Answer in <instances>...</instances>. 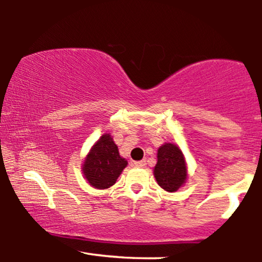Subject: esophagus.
Instances as JSON below:
<instances>
[{"label":"esophagus","mask_w":262,"mask_h":262,"mask_svg":"<svg viewBox=\"0 0 262 262\" xmlns=\"http://www.w3.org/2000/svg\"><path fill=\"white\" fill-rule=\"evenodd\" d=\"M135 165H136V166H139V167H145V166H147V161H145V160L136 161Z\"/></svg>","instance_id":"1"}]
</instances>
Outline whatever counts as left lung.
I'll list each match as a JSON object with an SVG mask.
<instances>
[{"label":"left lung","instance_id":"8db88e82","mask_svg":"<svg viewBox=\"0 0 262 262\" xmlns=\"http://www.w3.org/2000/svg\"><path fill=\"white\" fill-rule=\"evenodd\" d=\"M158 184L166 191H177L186 181L184 156L177 145L166 143L158 150V164L154 168Z\"/></svg>","mask_w":262,"mask_h":262}]
</instances>
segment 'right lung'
I'll return each mask as SVG.
<instances>
[{"mask_svg": "<svg viewBox=\"0 0 262 262\" xmlns=\"http://www.w3.org/2000/svg\"><path fill=\"white\" fill-rule=\"evenodd\" d=\"M126 165L127 161L119 155L111 135L106 134L91 148L81 169L90 185L96 189H107L117 182Z\"/></svg>", "mask_w": 262, "mask_h": 262, "instance_id": "obj_1", "label": "right lung"}]
</instances>
